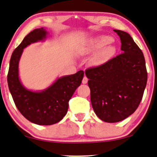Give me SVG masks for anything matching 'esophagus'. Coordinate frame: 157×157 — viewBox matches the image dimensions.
Here are the masks:
<instances>
[{"label":"esophagus","instance_id":"esophagus-1","mask_svg":"<svg viewBox=\"0 0 157 157\" xmlns=\"http://www.w3.org/2000/svg\"><path fill=\"white\" fill-rule=\"evenodd\" d=\"M87 82H88L87 77L84 76V78H83V79H82V83H83V84H86V83H87Z\"/></svg>","mask_w":157,"mask_h":157}]
</instances>
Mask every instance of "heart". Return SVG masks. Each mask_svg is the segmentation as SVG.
<instances>
[{"label": "heart", "instance_id": "heart-1", "mask_svg": "<svg viewBox=\"0 0 157 157\" xmlns=\"http://www.w3.org/2000/svg\"><path fill=\"white\" fill-rule=\"evenodd\" d=\"M113 41V38L110 37V36H101L99 38L96 40L95 44H94V47L98 48V49H101V48L105 47V46L108 45V44H111ZM115 48L113 46H108V47L105 48L104 50L103 55L106 56V57H110V56L113 55L115 53Z\"/></svg>", "mask_w": 157, "mask_h": 157}]
</instances>
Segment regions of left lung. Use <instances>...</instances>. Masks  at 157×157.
<instances>
[{
  "mask_svg": "<svg viewBox=\"0 0 157 157\" xmlns=\"http://www.w3.org/2000/svg\"><path fill=\"white\" fill-rule=\"evenodd\" d=\"M113 31L121 40L122 53L85 71L94 113L108 123L122 121L136 111L148 78L141 49L127 33Z\"/></svg>",
  "mask_w": 157,
  "mask_h": 157,
  "instance_id": "8db88e82",
  "label": "left lung"
}]
</instances>
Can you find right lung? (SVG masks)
I'll list each match as a JSON object with an SVG mask.
<instances>
[{
  "mask_svg": "<svg viewBox=\"0 0 157 157\" xmlns=\"http://www.w3.org/2000/svg\"><path fill=\"white\" fill-rule=\"evenodd\" d=\"M46 32L36 29L25 36L13 52L7 75L8 85L13 102L22 116L38 125H51L59 122L66 115L68 102L82 84L84 71L58 78L47 90L34 92L26 90L19 79L18 64L24 48L31 43L43 40Z\"/></svg>",
  "mask_w": 157,
  "mask_h": 157,
  "instance_id": "1",
  "label": "right lung"
}]
</instances>
